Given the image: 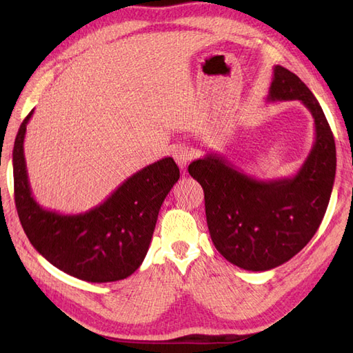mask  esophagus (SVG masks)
<instances>
[{"mask_svg": "<svg viewBox=\"0 0 353 353\" xmlns=\"http://www.w3.org/2000/svg\"><path fill=\"white\" fill-rule=\"evenodd\" d=\"M172 156L175 159V162L181 169H185L187 165L190 163V160L193 159V152L190 150L185 145H176L172 150Z\"/></svg>", "mask_w": 353, "mask_h": 353, "instance_id": "esophagus-1", "label": "esophagus"}]
</instances>
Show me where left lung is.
Masks as SVG:
<instances>
[{
  "mask_svg": "<svg viewBox=\"0 0 353 353\" xmlns=\"http://www.w3.org/2000/svg\"><path fill=\"white\" fill-rule=\"evenodd\" d=\"M287 100L302 101L315 123L311 153L294 176L256 179L216 153L188 166L205 191L216 250L248 271L272 270L301 252L319 228L333 191L336 144L321 105L293 72L275 66L268 101Z\"/></svg>",
  "mask_w": 353,
  "mask_h": 353,
  "instance_id": "1",
  "label": "left lung"
}]
</instances>
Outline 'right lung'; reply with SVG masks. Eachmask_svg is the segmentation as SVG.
I'll use <instances>...</instances> for the list:
<instances>
[{
    "label": "right lung",
    "mask_w": 353,
    "mask_h": 353,
    "mask_svg": "<svg viewBox=\"0 0 353 353\" xmlns=\"http://www.w3.org/2000/svg\"><path fill=\"white\" fill-rule=\"evenodd\" d=\"M32 110L19 128L13 148L14 201L32 245L60 271L88 283L119 281L143 263L159 210L179 179L172 157L143 168L101 205L78 215L42 208L32 196L23 141Z\"/></svg>",
    "instance_id": "right-lung-1"
}]
</instances>
